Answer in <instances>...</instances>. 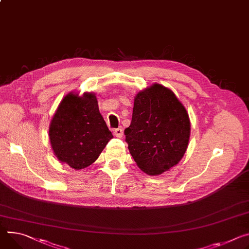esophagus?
I'll return each mask as SVG.
<instances>
[{
	"instance_id": "obj_1",
	"label": "esophagus",
	"mask_w": 249,
	"mask_h": 249,
	"mask_svg": "<svg viewBox=\"0 0 249 249\" xmlns=\"http://www.w3.org/2000/svg\"><path fill=\"white\" fill-rule=\"evenodd\" d=\"M113 134H114V136L117 138H121L123 136V128L119 127L116 128L114 131H113Z\"/></svg>"
}]
</instances>
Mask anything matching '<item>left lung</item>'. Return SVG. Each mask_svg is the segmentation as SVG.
<instances>
[{"label":"left lung","instance_id":"8db88e82","mask_svg":"<svg viewBox=\"0 0 249 249\" xmlns=\"http://www.w3.org/2000/svg\"><path fill=\"white\" fill-rule=\"evenodd\" d=\"M191 123L185 106L171 89L155 83L134 99L125 141L137 166L150 176L161 175L184 157Z\"/></svg>","mask_w":249,"mask_h":249}]
</instances>
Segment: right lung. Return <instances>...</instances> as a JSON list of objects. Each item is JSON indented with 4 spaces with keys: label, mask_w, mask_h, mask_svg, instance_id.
<instances>
[{
    "label": "right lung",
    "mask_w": 249,
    "mask_h": 249,
    "mask_svg": "<svg viewBox=\"0 0 249 249\" xmlns=\"http://www.w3.org/2000/svg\"><path fill=\"white\" fill-rule=\"evenodd\" d=\"M49 136L57 159L80 170L96 161L113 138L99 112L94 93L72 92L59 103L50 125Z\"/></svg>",
    "instance_id": "add662e5"
}]
</instances>
